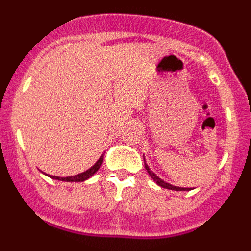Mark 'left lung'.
Instances as JSON below:
<instances>
[{
	"instance_id": "left-lung-1",
	"label": "left lung",
	"mask_w": 251,
	"mask_h": 251,
	"mask_svg": "<svg viewBox=\"0 0 251 251\" xmlns=\"http://www.w3.org/2000/svg\"><path fill=\"white\" fill-rule=\"evenodd\" d=\"M145 167H146V170H147V172H148V175H150L151 177H152L153 178V181H154V182L157 183V185H159L161 186V187H165V188H168V190H175V191H188V190H190V188H182V187H176V186H172V185H170V183H167V182H165V181H162L161 178H159V177H157L156 175L153 174L152 171L150 170V167H148L147 165H146V162H145Z\"/></svg>"
}]
</instances>
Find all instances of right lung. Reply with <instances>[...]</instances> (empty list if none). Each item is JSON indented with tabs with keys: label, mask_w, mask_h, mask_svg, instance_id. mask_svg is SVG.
I'll return each instance as SVG.
<instances>
[{
	"label": "right lung",
	"mask_w": 251,
	"mask_h": 251,
	"mask_svg": "<svg viewBox=\"0 0 251 251\" xmlns=\"http://www.w3.org/2000/svg\"><path fill=\"white\" fill-rule=\"evenodd\" d=\"M103 157L104 156H101L100 158L98 159V162H97V163H95L92 168H89V170L85 171V172H83V174L76 175V176H70V177L49 176V177H51V178H54V179H59V181H65V182H81V181H85V179L90 178V177H92L93 175H94L95 172L99 170V168H100L101 163H103Z\"/></svg>",
	"instance_id": "right-lung-1"
}]
</instances>
